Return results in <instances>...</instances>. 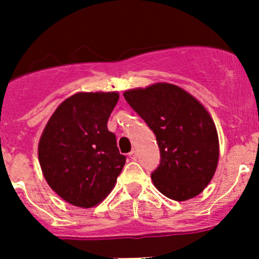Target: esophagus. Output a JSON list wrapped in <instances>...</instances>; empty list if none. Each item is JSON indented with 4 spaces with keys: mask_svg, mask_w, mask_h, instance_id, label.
Here are the masks:
<instances>
[{
    "mask_svg": "<svg viewBox=\"0 0 259 259\" xmlns=\"http://www.w3.org/2000/svg\"><path fill=\"white\" fill-rule=\"evenodd\" d=\"M129 156H130V159H132V160H135V159L138 158V153H137V151H135V150L130 151Z\"/></svg>",
    "mask_w": 259,
    "mask_h": 259,
    "instance_id": "esophagus-1",
    "label": "esophagus"
}]
</instances>
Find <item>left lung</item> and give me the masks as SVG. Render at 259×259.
Masks as SVG:
<instances>
[{"label": "left lung", "instance_id": "obj_1", "mask_svg": "<svg viewBox=\"0 0 259 259\" xmlns=\"http://www.w3.org/2000/svg\"><path fill=\"white\" fill-rule=\"evenodd\" d=\"M124 98L156 137L160 164L151 173L156 189L178 202L200 194L219 159L218 133L204 106L166 82L127 90Z\"/></svg>", "mask_w": 259, "mask_h": 259}]
</instances>
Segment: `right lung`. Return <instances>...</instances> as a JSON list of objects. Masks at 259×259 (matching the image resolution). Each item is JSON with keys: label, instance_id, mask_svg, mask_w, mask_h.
I'll return each mask as SVG.
<instances>
[{"label": "right lung", "instance_id": "1", "mask_svg": "<svg viewBox=\"0 0 259 259\" xmlns=\"http://www.w3.org/2000/svg\"><path fill=\"white\" fill-rule=\"evenodd\" d=\"M115 93H77L62 101L38 142V161L52 190L81 208L108 197L125 165L108 120Z\"/></svg>", "mask_w": 259, "mask_h": 259}]
</instances>
